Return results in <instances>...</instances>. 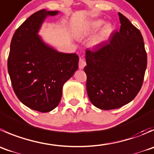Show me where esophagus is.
Returning a JSON list of instances; mask_svg holds the SVG:
<instances>
[{"mask_svg": "<svg viewBox=\"0 0 154 154\" xmlns=\"http://www.w3.org/2000/svg\"><path fill=\"white\" fill-rule=\"evenodd\" d=\"M86 61L84 60V59L80 57V59H79V68L80 69H83L85 66H86Z\"/></svg>", "mask_w": 154, "mask_h": 154, "instance_id": "1", "label": "esophagus"}]
</instances>
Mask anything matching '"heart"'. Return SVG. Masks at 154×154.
<instances>
[{
    "instance_id": "obj_1",
    "label": "heart",
    "mask_w": 154,
    "mask_h": 154,
    "mask_svg": "<svg viewBox=\"0 0 154 154\" xmlns=\"http://www.w3.org/2000/svg\"><path fill=\"white\" fill-rule=\"evenodd\" d=\"M104 23V21L102 19H95V20H92L88 24V29L90 30V31H96L97 29L100 28L103 24ZM113 25L110 23H107L104 25L102 28L101 31H100L99 34L96 37V38L95 39L94 42L95 44H98V43L101 42L102 41H104L105 39H107V37L110 35V34L113 31Z\"/></svg>"
}]
</instances>
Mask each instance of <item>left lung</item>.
<instances>
[{"label":"left lung","mask_w":154,"mask_h":154,"mask_svg":"<svg viewBox=\"0 0 154 154\" xmlns=\"http://www.w3.org/2000/svg\"><path fill=\"white\" fill-rule=\"evenodd\" d=\"M120 31L93 50H86V91L94 106L117 109L135 98L147 68V53L139 30L118 13Z\"/></svg>","instance_id":"1"}]
</instances>
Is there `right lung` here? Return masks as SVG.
Listing matches in <instances>:
<instances>
[{
  "label": "right lung",
  "instance_id": "1",
  "mask_svg": "<svg viewBox=\"0 0 154 154\" xmlns=\"http://www.w3.org/2000/svg\"><path fill=\"white\" fill-rule=\"evenodd\" d=\"M57 13L42 10L28 17L13 34L7 61L17 98L29 108L43 113L57 107L63 85L78 68L77 54L59 53L37 35L44 19Z\"/></svg>",
  "mask_w": 154,
  "mask_h": 154
}]
</instances>
